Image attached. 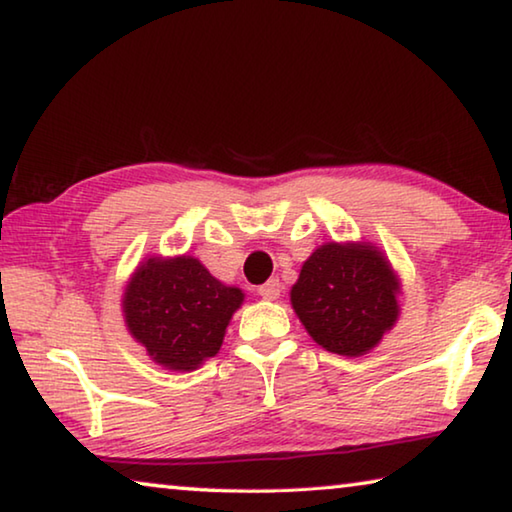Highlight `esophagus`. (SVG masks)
I'll use <instances>...</instances> for the list:
<instances>
[{
  "label": "esophagus",
  "mask_w": 512,
  "mask_h": 512,
  "mask_svg": "<svg viewBox=\"0 0 512 512\" xmlns=\"http://www.w3.org/2000/svg\"><path fill=\"white\" fill-rule=\"evenodd\" d=\"M257 293L264 300H277V298H280V293H282V282L277 280V277H273V280H268L266 284H262Z\"/></svg>",
  "instance_id": "esophagus-1"
}]
</instances>
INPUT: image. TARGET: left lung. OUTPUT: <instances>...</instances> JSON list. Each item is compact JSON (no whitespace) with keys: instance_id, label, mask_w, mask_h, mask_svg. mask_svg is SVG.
I'll return each mask as SVG.
<instances>
[{"instance_id":"left-lung-1","label":"left lung","mask_w":512,"mask_h":512,"mask_svg":"<svg viewBox=\"0 0 512 512\" xmlns=\"http://www.w3.org/2000/svg\"><path fill=\"white\" fill-rule=\"evenodd\" d=\"M402 280L372 241H327L291 287V307L320 348L341 357L375 350L400 318Z\"/></svg>"}]
</instances>
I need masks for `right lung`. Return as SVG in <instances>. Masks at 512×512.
<instances>
[{"instance_id":"add662e5","label":"right lung","mask_w":512,"mask_h":512,"mask_svg":"<svg viewBox=\"0 0 512 512\" xmlns=\"http://www.w3.org/2000/svg\"><path fill=\"white\" fill-rule=\"evenodd\" d=\"M246 293L207 271L192 255H149L128 277L121 311L128 334L158 366L201 368L221 350L232 314Z\"/></svg>"}]
</instances>
